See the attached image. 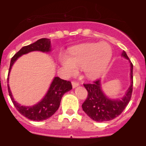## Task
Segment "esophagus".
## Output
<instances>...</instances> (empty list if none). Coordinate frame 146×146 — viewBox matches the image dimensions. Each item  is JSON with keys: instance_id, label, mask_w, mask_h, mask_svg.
<instances>
[{"instance_id": "1", "label": "esophagus", "mask_w": 146, "mask_h": 146, "mask_svg": "<svg viewBox=\"0 0 146 146\" xmlns=\"http://www.w3.org/2000/svg\"><path fill=\"white\" fill-rule=\"evenodd\" d=\"M72 87L74 88H76V87H77V86H79V82H76V81H72Z\"/></svg>"}]
</instances>
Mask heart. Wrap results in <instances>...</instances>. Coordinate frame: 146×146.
<instances>
[{
  "label": "heart",
  "instance_id": "b5f03b06",
  "mask_svg": "<svg viewBox=\"0 0 146 146\" xmlns=\"http://www.w3.org/2000/svg\"><path fill=\"white\" fill-rule=\"evenodd\" d=\"M69 55L61 52L59 60L66 74L73 76L77 68L83 69L89 79L99 77L107 69L112 58V49L107 43H90L72 47Z\"/></svg>",
  "mask_w": 146,
  "mask_h": 146
}]
</instances>
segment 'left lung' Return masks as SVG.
I'll return each instance as SVG.
<instances>
[{
	"label": "left lung",
	"instance_id": "8db88e82",
	"mask_svg": "<svg viewBox=\"0 0 146 146\" xmlns=\"http://www.w3.org/2000/svg\"><path fill=\"white\" fill-rule=\"evenodd\" d=\"M122 56L129 60L125 51L122 53ZM130 66L131 85L121 99H110L107 97L102 91L99 80L94 81L93 83L83 84L88 91V97L82 104V108L91 119L99 122L110 121L124 110L131 99L133 88V64L131 62Z\"/></svg>",
	"mask_w": 146,
	"mask_h": 146
}]
</instances>
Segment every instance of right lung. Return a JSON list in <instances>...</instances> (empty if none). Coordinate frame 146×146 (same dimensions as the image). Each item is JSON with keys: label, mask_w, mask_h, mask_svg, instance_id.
<instances>
[{"label": "right lung", "mask_w": 146, "mask_h": 146, "mask_svg": "<svg viewBox=\"0 0 146 146\" xmlns=\"http://www.w3.org/2000/svg\"><path fill=\"white\" fill-rule=\"evenodd\" d=\"M50 42H50V38H43L37 40L36 42L31 44L22 47L11 58L9 74H8V80H9V75L11 66L18 58L24 54L28 53L32 51H42V52H50L51 50ZM72 88V86L70 81L64 80L59 78L58 77H54L53 80L50 86V88L44 97L39 102H38L33 106L25 107L17 103L14 99L12 94L10 91L9 86L8 85V91H9L10 98H11V101L16 109L20 112V114L23 115V116L26 117L30 120L36 121H44V120L47 119L52 116L58 109L62 96H64L65 93L69 91Z\"/></svg>", "instance_id": "obj_1"}]
</instances>
